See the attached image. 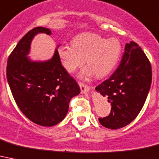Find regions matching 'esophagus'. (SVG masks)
I'll list each match as a JSON object with an SVG mask.
<instances>
[{"instance_id": "34e87169", "label": "esophagus", "mask_w": 159, "mask_h": 159, "mask_svg": "<svg viewBox=\"0 0 159 159\" xmlns=\"http://www.w3.org/2000/svg\"><path fill=\"white\" fill-rule=\"evenodd\" d=\"M78 85H79L80 88H81V92L82 93V94H86V93H87L89 91V90H90V87H89V86H87V85H86V84L82 83V82H78Z\"/></svg>"}]
</instances>
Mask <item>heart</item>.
I'll return each mask as SVG.
<instances>
[{
  "mask_svg": "<svg viewBox=\"0 0 159 159\" xmlns=\"http://www.w3.org/2000/svg\"><path fill=\"white\" fill-rule=\"evenodd\" d=\"M122 52V45L116 38L105 39L100 35L84 33L73 38L72 45H62L58 54L68 73L75 72L83 64L87 65L82 77L97 78L106 77L114 69Z\"/></svg>",
  "mask_w": 159,
  "mask_h": 159,
  "instance_id": "1",
  "label": "heart"
}]
</instances>
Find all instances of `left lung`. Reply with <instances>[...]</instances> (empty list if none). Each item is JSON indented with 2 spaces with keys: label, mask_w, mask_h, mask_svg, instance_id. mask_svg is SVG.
<instances>
[{
  "label": "left lung",
  "mask_w": 159,
  "mask_h": 159,
  "mask_svg": "<svg viewBox=\"0 0 159 159\" xmlns=\"http://www.w3.org/2000/svg\"><path fill=\"white\" fill-rule=\"evenodd\" d=\"M152 82L149 60L137 43L126 44L122 61L109 79L95 87L111 104V112L100 124L119 129L131 123L144 104Z\"/></svg>",
  "instance_id": "8db88e82"
}]
</instances>
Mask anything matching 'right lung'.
Instances as JSON below:
<instances>
[{
    "instance_id": "obj_1",
    "label": "right lung",
    "mask_w": 159,
    "mask_h": 159,
    "mask_svg": "<svg viewBox=\"0 0 159 159\" xmlns=\"http://www.w3.org/2000/svg\"><path fill=\"white\" fill-rule=\"evenodd\" d=\"M37 33L50 35L51 31L37 27L22 37L8 58L6 77L22 113L36 124L52 126L65 117L71 99L81 90L62 66L57 49L47 61L28 58L31 42Z\"/></svg>"
}]
</instances>
